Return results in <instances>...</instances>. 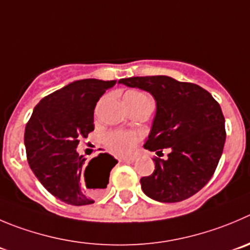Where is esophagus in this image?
Returning <instances> with one entry per match:
<instances>
[{"instance_id":"esophagus-1","label":"esophagus","mask_w":250,"mask_h":250,"mask_svg":"<svg viewBox=\"0 0 250 250\" xmlns=\"http://www.w3.org/2000/svg\"><path fill=\"white\" fill-rule=\"evenodd\" d=\"M119 162H123V163L134 162V158H119Z\"/></svg>"}]
</instances>
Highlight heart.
<instances>
[{
  "mask_svg": "<svg viewBox=\"0 0 250 250\" xmlns=\"http://www.w3.org/2000/svg\"><path fill=\"white\" fill-rule=\"evenodd\" d=\"M145 98H148V97L137 91H127L124 94L125 103H135V102H139ZM103 142L114 154L129 156L132 153L135 146L139 142V136L134 132L110 131L103 137Z\"/></svg>",
  "mask_w": 250,
  "mask_h": 250,
  "instance_id": "heart-1",
  "label": "heart"
}]
</instances>
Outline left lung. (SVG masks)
Here are the masks:
<instances>
[{
    "label": "left lung",
    "mask_w": 250,
    "mask_h": 250,
    "mask_svg": "<svg viewBox=\"0 0 250 250\" xmlns=\"http://www.w3.org/2000/svg\"><path fill=\"white\" fill-rule=\"evenodd\" d=\"M118 83L144 89L156 101L145 148L157 153L170 148L167 159L153 158V173L140 180L145 194L159 203H179L196 194L222 156L226 129L220 104L200 85L168 76L121 78Z\"/></svg>",
    "instance_id": "1"
}]
</instances>
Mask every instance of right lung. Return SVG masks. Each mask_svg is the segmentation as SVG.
Wrapping results in <instances>:
<instances>
[{
    "mask_svg": "<svg viewBox=\"0 0 250 250\" xmlns=\"http://www.w3.org/2000/svg\"><path fill=\"white\" fill-rule=\"evenodd\" d=\"M115 83L96 78L75 81L42 98L27 123L24 145L30 169L50 194L68 205L93 204L118 163L110 154L99 153L85 167V158L76 151L81 140L94 130L97 102Z\"/></svg>",
    "mask_w": 250,
    "mask_h": 250,
    "instance_id": "1",
    "label": "right lung"
}]
</instances>
